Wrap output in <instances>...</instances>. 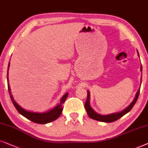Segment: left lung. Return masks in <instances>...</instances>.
Returning a JSON list of instances; mask_svg holds the SVG:
<instances>
[{"label":"left lung","mask_w":148,"mask_h":148,"mask_svg":"<svg viewBox=\"0 0 148 148\" xmlns=\"http://www.w3.org/2000/svg\"><path fill=\"white\" fill-rule=\"evenodd\" d=\"M137 55H138V56L139 57L138 51L137 50ZM140 70L141 72H142V66H141ZM141 78H142V76H141ZM139 91H140V88H139L138 90H137L133 101H132L131 104H130L128 107L126 108L125 110H122V111L119 112H115V113L106 114V115H102V114H99V113H97V112H96L91 108V106L90 105V92L88 91V90H87V95H88L87 99H86L85 104H84V108H85L86 111L87 112L88 116L90 118V119L95 120V121H100V122H103V123H112V122L117 121V120L119 119L120 118L123 117L124 115H125L126 114H127L128 112H130V110L133 108L134 105H135L136 103V101H137V99H138Z\"/></svg>","instance_id":"left-lung-1"}]
</instances>
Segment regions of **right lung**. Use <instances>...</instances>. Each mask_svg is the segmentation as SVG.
<instances>
[{
	"mask_svg": "<svg viewBox=\"0 0 148 148\" xmlns=\"http://www.w3.org/2000/svg\"><path fill=\"white\" fill-rule=\"evenodd\" d=\"M10 66V62L8 65V70H7V84H8V90H9V92L10 94V97H11V101H12L13 105L16 108L17 111L20 114L26 118L29 121L34 122L35 123L38 124H47L51 122L56 121V119H58L59 117L60 116L61 114H62L63 108H62V104L64 103L66 101V98L68 97V92H66L63 97L61 98L60 103L58 104L56 107H54L53 109L49 110L48 111L45 112H33L30 111H27V110L23 109V108H21L16 101H15L13 99L12 95L11 92V88H10L9 83V68Z\"/></svg>",
	"mask_w": 148,
	"mask_h": 148,
	"instance_id": "1",
	"label": "right lung"
}]
</instances>
